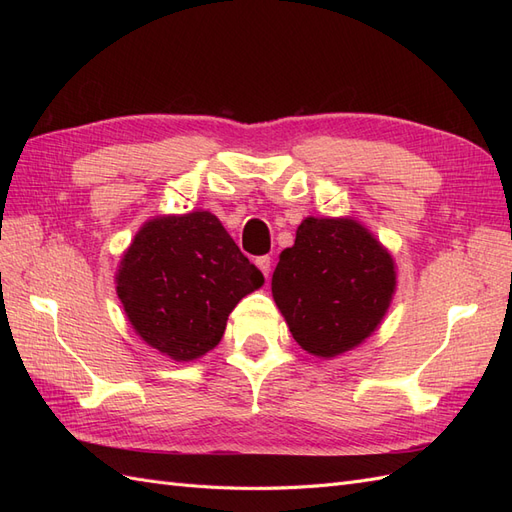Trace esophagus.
Listing matches in <instances>:
<instances>
[{
    "mask_svg": "<svg viewBox=\"0 0 512 512\" xmlns=\"http://www.w3.org/2000/svg\"><path fill=\"white\" fill-rule=\"evenodd\" d=\"M256 267L260 269L262 275L269 277V273H271V256H260V258H256Z\"/></svg>",
    "mask_w": 512,
    "mask_h": 512,
    "instance_id": "obj_1",
    "label": "esophagus"
}]
</instances>
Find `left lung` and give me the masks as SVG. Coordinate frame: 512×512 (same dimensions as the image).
I'll return each instance as SVG.
<instances>
[{
    "label": "left lung",
    "instance_id": "obj_1",
    "mask_svg": "<svg viewBox=\"0 0 512 512\" xmlns=\"http://www.w3.org/2000/svg\"><path fill=\"white\" fill-rule=\"evenodd\" d=\"M271 290L297 344L329 359L376 331L395 292L393 258L354 220L307 218Z\"/></svg>",
    "mask_w": 512,
    "mask_h": 512
}]
</instances>
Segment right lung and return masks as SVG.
Segmentation results:
<instances>
[{
  "label": "right lung",
  "mask_w": 512,
  "mask_h": 512,
  "mask_svg": "<svg viewBox=\"0 0 512 512\" xmlns=\"http://www.w3.org/2000/svg\"><path fill=\"white\" fill-rule=\"evenodd\" d=\"M265 277L209 211L147 222L123 254L117 294L134 331L175 361L220 344L228 314Z\"/></svg>",
  "instance_id": "obj_1"
}]
</instances>
